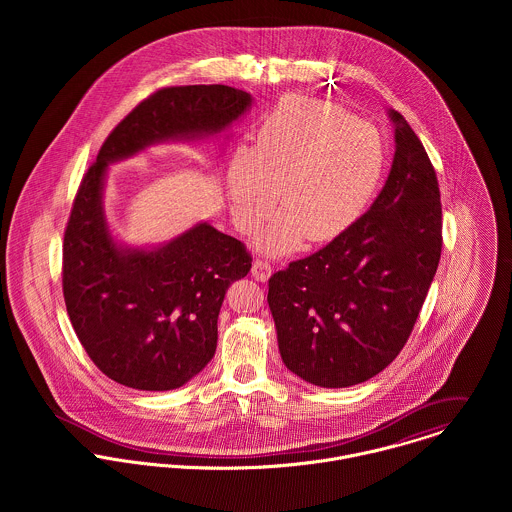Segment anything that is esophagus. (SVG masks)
<instances>
[{
    "label": "esophagus",
    "mask_w": 512,
    "mask_h": 512,
    "mask_svg": "<svg viewBox=\"0 0 512 512\" xmlns=\"http://www.w3.org/2000/svg\"><path fill=\"white\" fill-rule=\"evenodd\" d=\"M252 276L258 280V282H268L270 276H272V266L264 260H254L252 264Z\"/></svg>",
    "instance_id": "34e87169"
}]
</instances>
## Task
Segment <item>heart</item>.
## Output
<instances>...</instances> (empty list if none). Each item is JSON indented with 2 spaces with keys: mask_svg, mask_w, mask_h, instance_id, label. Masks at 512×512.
Listing matches in <instances>:
<instances>
[{
  "mask_svg": "<svg viewBox=\"0 0 512 512\" xmlns=\"http://www.w3.org/2000/svg\"><path fill=\"white\" fill-rule=\"evenodd\" d=\"M386 171L380 134L347 110L309 96L284 98L262 122L254 147H236L226 163L234 224L256 230L272 213L258 246L290 254L339 238L374 199Z\"/></svg>",
  "mask_w": 512,
  "mask_h": 512,
  "instance_id": "obj_1",
  "label": "heart"
}]
</instances>
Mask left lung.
<instances>
[{
    "label": "left lung",
    "instance_id": "1",
    "mask_svg": "<svg viewBox=\"0 0 512 512\" xmlns=\"http://www.w3.org/2000/svg\"><path fill=\"white\" fill-rule=\"evenodd\" d=\"M388 118L396 149L370 209L268 282L282 361L321 388L361 384L398 357L438 270V177L404 116Z\"/></svg>",
    "mask_w": 512,
    "mask_h": 512
}]
</instances>
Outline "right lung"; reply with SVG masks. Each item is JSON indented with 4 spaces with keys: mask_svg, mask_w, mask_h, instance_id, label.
I'll return each instance as SVG.
<instances>
[{
    "mask_svg": "<svg viewBox=\"0 0 512 512\" xmlns=\"http://www.w3.org/2000/svg\"><path fill=\"white\" fill-rule=\"evenodd\" d=\"M252 100L224 84L157 90L114 128L78 187L63 244L65 303L84 351L118 384L173 390L209 365L224 293L252 258L203 220L155 246L124 244L106 219L108 165L163 142L219 138Z\"/></svg>",
    "mask_w": 512,
    "mask_h": 512,
    "instance_id": "obj_1",
    "label": "right lung"
}]
</instances>
